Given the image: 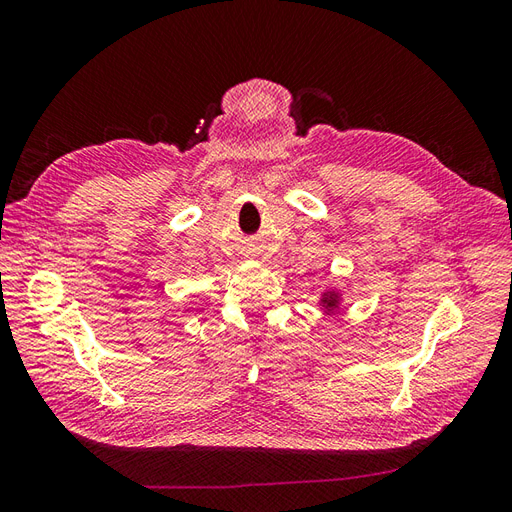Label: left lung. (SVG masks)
<instances>
[{
  "label": "left lung",
  "instance_id": "obj_1",
  "mask_svg": "<svg viewBox=\"0 0 512 512\" xmlns=\"http://www.w3.org/2000/svg\"><path fill=\"white\" fill-rule=\"evenodd\" d=\"M327 303H329V305H331V303H333V297H331V301H327Z\"/></svg>",
  "mask_w": 512,
  "mask_h": 512
}]
</instances>
